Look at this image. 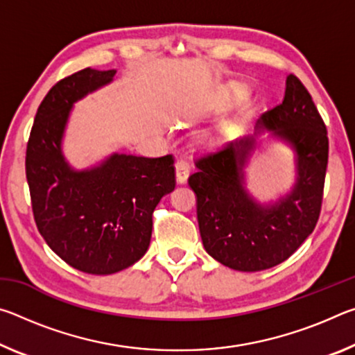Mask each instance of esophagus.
I'll list each match as a JSON object with an SVG mask.
<instances>
[{"instance_id":"34e87169","label":"esophagus","mask_w":355,"mask_h":355,"mask_svg":"<svg viewBox=\"0 0 355 355\" xmlns=\"http://www.w3.org/2000/svg\"><path fill=\"white\" fill-rule=\"evenodd\" d=\"M189 177V166L186 161H177L175 164V180L178 184H184Z\"/></svg>"}]
</instances>
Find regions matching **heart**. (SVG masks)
Segmentation results:
<instances>
[{"label": "heart", "mask_w": 355, "mask_h": 355, "mask_svg": "<svg viewBox=\"0 0 355 355\" xmlns=\"http://www.w3.org/2000/svg\"><path fill=\"white\" fill-rule=\"evenodd\" d=\"M233 98H239L238 94H233ZM243 122V116L219 120V122L209 125V127L202 128L199 133H197V142H199L200 147L208 150L219 148L230 141L232 135L236 133V131L241 128Z\"/></svg>", "instance_id": "1"}]
</instances>
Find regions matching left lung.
I'll return each instance as SVG.
<instances>
[{
    "label": "left lung",
    "mask_w": 355,
    "mask_h": 355,
    "mask_svg": "<svg viewBox=\"0 0 355 355\" xmlns=\"http://www.w3.org/2000/svg\"><path fill=\"white\" fill-rule=\"evenodd\" d=\"M272 140L291 147L297 175L286 193L261 202L248 191L245 169L256 150ZM327 158L326 125L304 84L288 75L284 101L258 119L254 135L197 161L188 183L203 248L216 261L243 272L290 258L320 218Z\"/></svg>",
    "instance_id": "left-lung-1"
}]
</instances>
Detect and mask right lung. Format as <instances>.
<instances>
[{
    "label": "right lung",
    "instance_id": "1",
    "mask_svg": "<svg viewBox=\"0 0 355 355\" xmlns=\"http://www.w3.org/2000/svg\"><path fill=\"white\" fill-rule=\"evenodd\" d=\"M117 70L84 69L50 89L26 148L35 224L50 249L78 271L107 275L146 255L152 214L175 189L171 155L114 152L84 169L69 163L64 137L76 101L111 84Z\"/></svg>",
    "mask_w": 355,
    "mask_h": 355
}]
</instances>
